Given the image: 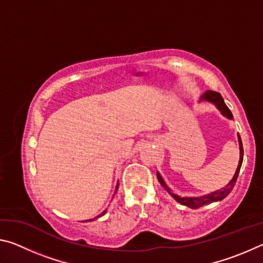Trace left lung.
<instances>
[{
    "instance_id": "1",
    "label": "left lung",
    "mask_w": 263,
    "mask_h": 263,
    "mask_svg": "<svg viewBox=\"0 0 263 263\" xmlns=\"http://www.w3.org/2000/svg\"><path fill=\"white\" fill-rule=\"evenodd\" d=\"M202 100H205L209 102H212V103H215L217 105V108L221 111V114L226 116V117L232 119V112H231V110L228 108V105L225 104L224 100H222L221 95L219 92L217 91H212V90H206L204 92V95L202 96ZM239 146H240V160H239V164H238V168H237V172H235V174L233 176V179L231 180L230 183L225 186V188H222L220 190H217L215 193L212 194H209L203 196V197H193V198H189V197H180V196L174 195L171 193V189L168 188V186L164 184V182L162 180V177L160 176V174L158 173L157 176H158V180L161 185L163 186L164 189H166L169 194H171L173 197H174L177 202L181 203L182 205H185V206H189L191 209H197V208H201L203 205H206V204H210L212 202H216V201H221V199H224L226 196H228L231 191H232L233 186L235 184V182H237V179L239 176V172H240V168H241V164H242V160H243V148H242V142H241V138L239 136Z\"/></svg>"
}]
</instances>
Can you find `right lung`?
Returning a JSON list of instances; mask_svg holds the SVG:
<instances>
[{
	"instance_id": "right-lung-1",
	"label": "right lung",
	"mask_w": 263,
	"mask_h": 263,
	"mask_svg": "<svg viewBox=\"0 0 263 263\" xmlns=\"http://www.w3.org/2000/svg\"><path fill=\"white\" fill-rule=\"evenodd\" d=\"M117 189H118V184H117V186H116V191H117ZM116 191H115V193H116ZM104 213H105V211H104L103 213H101V215H100V216H97L96 218H99V217H101V216H103V215H104ZM96 218H95V219H96ZM90 220H91V219H90Z\"/></svg>"
}]
</instances>
